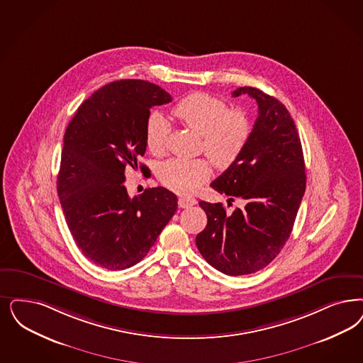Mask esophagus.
Masks as SVG:
<instances>
[{
  "label": "esophagus",
  "instance_id": "obj_1",
  "mask_svg": "<svg viewBox=\"0 0 363 363\" xmlns=\"http://www.w3.org/2000/svg\"><path fill=\"white\" fill-rule=\"evenodd\" d=\"M196 203H197V201L194 200V199H191V197H181V199L178 200V206L182 208V209L190 208V206H193V205H196Z\"/></svg>",
  "mask_w": 363,
  "mask_h": 363
}]
</instances>
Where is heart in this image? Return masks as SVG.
I'll use <instances>...</instances> for the list:
<instances>
[{"mask_svg": "<svg viewBox=\"0 0 363 363\" xmlns=\"http://www.w3.org/2000/svg\"><path fill=\"white\" fill-rule=\"evenodd\" d=\"M172 113L175 119L202 135V149L221 170L230 167L245 149L250 133V116L240 108L228 110L225 100L206 92H196L179 100ZM172 125L162 113H151L146 123V143L154 155L167 149ZM212 174L203 158H172L160 166L158 177L166 188L179 194L194 193Z\"/></svg>", "mask_w": 363, "mask_h": 363, "instance_id": "heart-1", "label": "heart"}]
</instances>
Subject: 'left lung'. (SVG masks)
<instances>
[{
  "label": "left lung",
  "instance_id": "1",
  "mask_svg": "<svg viewBox=\"0 0 363 363\" xmlns=\"http://www.w3.org/2000/svg\"><path fill=\"white\" fill-rule=\"evenodd\" d=\"M250 95L259 116L238 161L211 184L236 197L244 208L226 212L221 202L200 201L208 224L197 235L202 257L230 276L255 274L271 263L287 242L306 190V166L296 125L286 106L259 88L240 87L232 96Z\"/></svg>",
  "mask_w": 363,
  "mask_h": 363
}]
</instances>
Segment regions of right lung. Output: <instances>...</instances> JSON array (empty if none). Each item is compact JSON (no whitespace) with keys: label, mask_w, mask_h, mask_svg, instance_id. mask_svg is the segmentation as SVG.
Listing matches in <instances>:
<instances>
[{"label":"right lung","mask_w":363,"mask_h":363,"mask_svg":"<svg viewBox=\"0 0 363 363\" xmlns=\"http://www.w3.org/2000/svg\"><path fill=\"white\" fill-rule=\"evenodd\" d=\"M170 101L157 84L118 80L84 100L65 130L60 203L77 248L104 269L139 263L177 212L170 190L149 188L130 199L123 184L125 167H138V157L145 155L151 107Z\"/></svg>","instance_id":"1"}]
</instances>
